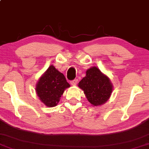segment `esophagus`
Returning a JSON list of instances; mask_svg holds the SVG:
<instances>
[{"label":"esophagus","mask_w":149,"mask_h":149,"mask_svg":"<svg viewBox=\"0 0 149 149\" xmlns=\"http://www.w3.org/2000/svg\"><path fill=\"white\" fill-rule=\"evenodd\" d=\"M77 82H78V80H77V79H75V80H71L70 82L71 84L72 85V86H76V85L77 84Z\"/></svg>","instance_id":"obj_1"}]
</instances>
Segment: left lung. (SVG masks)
Segmentation results:
<instances>
[{"mask_svg": "<svg viewBox=\"0 0 149 149\" xmlns=\"http://www.w3.org/2000/svg\"><path fill=\"white\" fill-rule=\"evenodd\" d=\"M78 86L84 91L87 100L94 106L105 104L113 89L108 77L97 67H91L86 71V76L79 82Z\"/></svg>", "mask_w": 149, "mask_h": 149, "instance_id": "1", "label": "left lung"}]
</instances>
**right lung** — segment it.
<instances>
[{"label":"right lung","instance_id":"add662e5","mask_svg":"<svg viewBox=\"0 0 149 149\" xmlns=\"http://www.w3.org/2000/svg\"><path fill=\"white\" fill-rule=\"evenodd\" d=\"M69 86L64 75L51 65L39 78L35 91L41 102L47 107H54L59 102L64 91Z\"/></svg>","mask_w":149,"mask_h":149}]
</instances>
